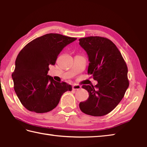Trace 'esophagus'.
Masks as SVG:
<instances>
[{
  "label": "esophagus",
  "mask_w": 147,
  "mask_h": 147,
  "mask_svg": "<svg viewBox=\"0 0 147 147\" xmlns=\"http://www.w3.org/2000/svg\"><path fill=\"white\" fill-rule=\"evenodd\" d=\"M81 88V86L77 85V84H74L72 85V90H80Z\"/></svg>",
  "instance_id": "34e87169"
}]
</instances>
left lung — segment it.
I'll return each instance as SVG.
<instances>
[{
  "mask_svg": "<svg viewBox=\"0 0 147 147\" xmlns=\"http://www.w3.org/2000/svg\"><path fill=\"white\" fill-rule=\"evenodd\" d=\"M79 40L88 56V74L98 82L95 86H82L89 97L80 102V109L88 115L102 117L112 111L123 98L129 85L128 69L120 52L110 40L90 36Z\"/></svg>",
  "mask_w": 147,
  "mask_h": 147,
  "instance_id": "8db88e82",
  "label": "left lung"
}]
</instances>
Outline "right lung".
Returning <instances> with one entry per match:
<instances>
[{"label": "right lung", "instance_id": "right-lung-1", "mask_svg": "<svg viewBox=\"0 0 147 147\" xmlns=\"http://www.w3.org/2000/svg\"><path fill=\"white\" fill-rule=\"evenodd\" d=\"M76 40L50 33L33 40L19 52L12 79L16 95L27 110L37 113L51 111L63 94L71 90L70 84L54 81L47 74L49 66L54 65L62 50Z\"/></svg>", "mask_w": 147, "mask_h": 147}]
</instances>
